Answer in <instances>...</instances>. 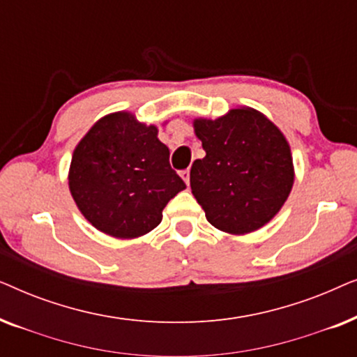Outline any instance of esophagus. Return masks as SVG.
Here are the masks:
<instances>
[{
	"label": "esophagus",
	"instance_id": "obj_1",
	"mask_svg": "<svg viewBox=\"0 0 357 357\" xmlns=\"http://www.w3.org/2000/svg\"><path fill=\"white\" fill-rule=\"evenodd\" d=\"M180 177L183 178V182H185V183L190 185V170H188V169L182 170V172H180Z\"/></svg>",
	"mask_w": 357,
	"mask_h": 357
}]
</instances>
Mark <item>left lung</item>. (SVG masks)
<instances>
[{
    "label": "left lung",
    "instance_id": "8db88e82",
    "mask_svg": "<svg viewBox=\"0 0 357 357\" xmlns=\"http://www.w3.org/2000/svg\"><path fill=\"white\" fill-rule=\"evenodd\" d=\"M206 155L190 170V187L209 224L243 236L276 216L294 183L291 148L280 128L250 107L216 120L197 119Z\"/></svg>",
    "mask_w": 357,
    "mask_h": 357
}]
</instances>
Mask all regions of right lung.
<instances>
[{"instance_id": "obj_1", "label": "right lung", "mask_w": 357, "mask_h": 357, "mask_svg": "<svg viewBox=\"0 0 357 357\" xmlns=\"http://www.w3.org/2000/svg\"><path fill=\"white\" fill-rule=\"evenodd\" d=\"M169 154L154 125L139 123L130 112L105 115L73 153L71 197L107 236H144L162 221L165 204L187 188L170 167Z\"/></svg>"}]
</instances>
